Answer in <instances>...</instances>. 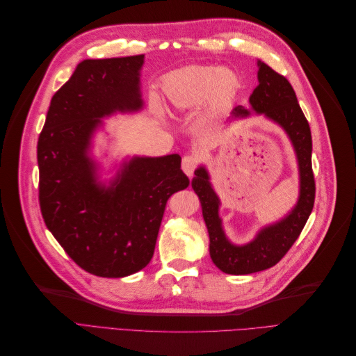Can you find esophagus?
Here are the masks:
<instances>
[{
	"label": "esophagus",
	"mask_w": 356,
	"mask_h": 356,
	"mask_svg": "<svg viewBox=\"0 0 356 356\" xmlns=\"http://www.w3.org/2000/svg\"><path fill=\"white\" fill-rule=\"evenodd\" d=\"M199 165H200V159L197 154H186L184 157H182L181 166L187 177H193V174H195V170L199 168Z\"/></svg>",
	"instance_id": "esophagus-1"
}]
</instances>
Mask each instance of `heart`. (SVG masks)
<instances>
[{
  "instance_id": "1",
  "label": "heart",
  "mask_w": 356,
  "mask_h": 356,
  "mask_svg": "<svg viewBox=\"0 0 356 356\" xmlns=\"http://www.w3.org/2000/svg\"><path fill=\"white\" fill-rule=\"evenodd\" d=\"M238 89V75L217 65L187 67L169 74L163 80L165 96L177 108H191L208 96L212 104L224 105Z\"/></svg>"
}]
</instances>
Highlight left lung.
<instances>
[{"mask_svg":"<svg viewBox=\"0 0 356 356\" xmlns=\"http://www.w3.org/2000/svg\"><path fill=\"white\" fill-rule=\"evenodd\" d=\"M258 86L250 96L251 108L281 126L296 149L300 170L298 202L284 220L258 232L250 243L236 246L225 238L218 215L220 200L209 182L207 169L195 172L191 187L202 203L203 220L209 233V254L213 264L229 275H250L266 270L282 260L303 230L315 203V177L312 170V135L306 117L297 102L293 86L270 67L258 60ZM251 114L245 106H234L230 120Z\"/></svg>","mask_w":356,"mask_h":356,"instance_id":"obj_1","label":"left lung"}]
</instances>
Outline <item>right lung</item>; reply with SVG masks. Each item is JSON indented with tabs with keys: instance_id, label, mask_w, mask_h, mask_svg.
Here are the masks:
<instances>
[{
	"instance_id": "1",
	"label": "right lung",
	"mask_w": 356,
	"mask_h": 356,
	"mask_svg": "<svg viewBox=\"0 0 356 356\" xmlns=\"http://www.w3.org/2000/svg\"><path fill=\"white\" fill-rule=\"evenodd\" d=\"M144 55L86 59L53 95L38 138V199L47 229L83 270L123 277L153 258L168 199L188 187L181 157H134L108 187L88 156L101 117L143 108Z\"/></svg>"
}]
</instances>
